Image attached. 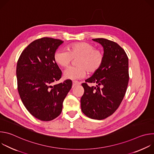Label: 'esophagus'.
<instances>
[{"mask_svg":"<svg viewBox=\"0 0 154 154\" xmlns=\"http://www.w3.org/2000/svg\"><path fill=\"white\" fill-rule=\"evenodd\" d=\"M80 84V82H78V81H73L72 82V85L73 86H75L77 85H79Z\"/></svg>","mask_w":154,"mask_h":154,"instance_id":"1","label":"esophagus"}]
</instances>
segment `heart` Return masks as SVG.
<instances>
[{
	"mask_svg": "<svg viewBox=\"0 0 154 154\" xmlns=\"http://www.w3.org/2000/svg\"><path fill=\"white\" fill-rule=\"evenodd\" d=\"M76 66L70 67L65 71L64 77L70 80L80 79L85 77L87 71L90 74L99 69L104 60V53L88 42H79L71 44L67 48V51L63 49L57 50L54 54V60L59 66L68 67L73 59Z\"/></svg>",
	"mask_w": 154,
	"mask_h": 154,
	"instance_id": "obj_1",
	"label": "heart"
}]
</instances>
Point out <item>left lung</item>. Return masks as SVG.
Wrapping results in <instances>:
<instances>
[{
    "instance_id": "8db88e82",
    "label": "left lung",
    "mask_w": 154,
    "mask_h": 154,
    "mask_svg": "<svg viewBox=\"0 0 154 154\" xmlns=\"http://www.w3.org/2000/svg\"><path fill=\"white\" fill-rule=\"evenodd\" d=\"M103 46L104 60L92 77L82 84V112L88 118L102 120L111 116L119 106L129 80L128 59L125 51L114 41L105 38L93 39ZM96 82V87L88 83Z\"/></svg>"
}]
</instances>
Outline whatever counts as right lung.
Instances as JSON below:
<instances>
[{
    "instance_id": "right-lung-1",
    "label": "right lung",
    "mask_w": 154,
    "mask_h": 154,
    "mask_svg": "<svg viewBox=\"0 0 154 154\" xmlns=\"http://www.w3.org/2000/svg\"><path fill=\"white\" fill-rule=\"evenodd\" d=\"M62 40L44 37L36 39L23 51L17 62V91L29 112L36 118L49 121L61 113L63 102L72 83L61 77L54 54Z\"/></svg>"
}]
</instances>
